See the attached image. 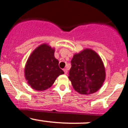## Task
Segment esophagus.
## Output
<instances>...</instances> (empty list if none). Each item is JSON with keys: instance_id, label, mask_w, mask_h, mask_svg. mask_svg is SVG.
<instances>
[{"instance_id": "34e87169", "label": "esophagus", "mask_w": 128, "mask_h": 128, "mask_svg": "<svg viewBox=\"0 0 128 128\" xmlns=\"http://www.w3.org/2000/svg\"><path fill=\"white\" fill-rule=\"evenodd\" d=\"M64 71L65 74H68V70H67V69H64Z\"/></svg>"}]
</instances>
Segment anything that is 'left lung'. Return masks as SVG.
<instances>
[{
    "instance_id": "8db88e82",
    "label": "left lung",
    "mask_w": 128,
    "mask_h": 128,
    "mask_svg": "<svg viewBox=\"0 0 128 128\" xmlns=\"http://www.w3.org/2000/svg\"><path fill=\"white\" fill-rule=\"evenodd\" d=\"M69 74L74 90L82 95L96 92L103 85L106 76L102 58L91 48L74 54Z\"/></svg>"
}]
</instances>
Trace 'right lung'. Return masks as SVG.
I'll list each match as a JSON object with an SVG mask.
<instances>
[{"instance_id": "obj_1", "label": "right lung", "mask_w": 128, "mask_h": 128, "mask_svg": "<svg viewBox=\"0 0 128 128\" xmlns=\"http://www.w3.org/2000/svg\"><path fill=\"white\" fill-rule=\"evenodd\" d=\"M55 48L43 44L32 52L24 67V76L28 84L36 91L50 88L64 71L58 67L54 57Z\"/></svg>"}]
</instances>
